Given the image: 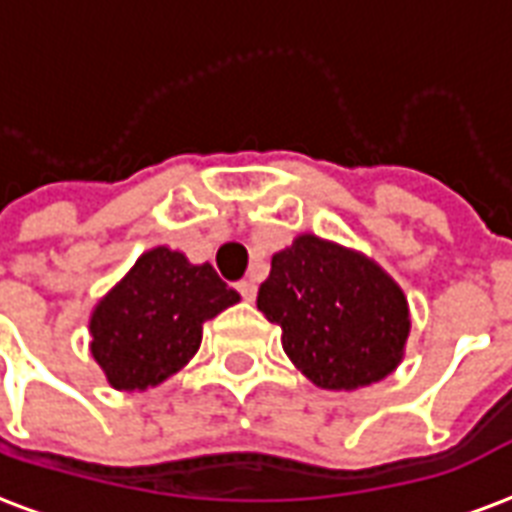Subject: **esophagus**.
Masks as SVG:
<instances>
[{"label": "esophagus", "instance_id": "obj_1", "mask_svg": "<svg viewBox=\"0 0 512 512\" xmlns=\"http://www.w3.org/2000/svg\"><path fill=\"white\" fill-rule=\"evenodd\" d=\"M239 292H241V298H244V300H255L257 284L252 282V279H241V282H239Z\"/></svg>", "mask_w": 512, "mask_h": 512}]
</instances>
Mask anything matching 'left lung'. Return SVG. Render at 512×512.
Returning a JSON list of instances; mask_svg holds the SVG:
<instances>
[{"instance_id":"obj_1","label":"left lung","mask_w":512,"mask_h":512,"mask_svg":"<svg viewBox=\"0 0 512 512\" xmlns=\"http://www.w3.org/2000/svg\"><path fill=\"white\" fill-rule=\"evenodd\" d=\"M257 308L282 327L292 365L330 392L395 373L411 335L403 287L373 257L314 233H300L271 257Z\"/></svg>"}]
</instances>
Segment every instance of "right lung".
<instances>
[{
	"mask_svg": "<svg viewBox=\"0 0 512 512\" xmlns=\"http://www.w3.org/2000/svg\"><path fill=\"white\" fill-rule=\"evenodd\" d=\"M241 295L209 263L152 247L93 306L91 357L117 392H144L185 368L201 349L204 322Z\"/></svg>",
	"mask_w": 512,
	"mask_h": 512,
	"instance_id": "1",
	"label": "right lung"
}]
</instances>
